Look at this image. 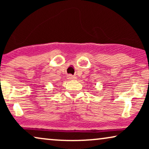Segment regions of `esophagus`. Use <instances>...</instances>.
Returning <instances> with one entry per match:
<instances>
[{"label": "esophagus", "mask_w": 149, "mask_h": 149, "mask_svg": "<svg viewBox=\"0 0 149 149\" xmlns=\"http://www.w3.org/2000/svg\"><path fill=\"white\" fill-rule=\"evenodd\" d=\"M75 78H76V77L72 76V75H69V79H74Z\"/></svg>", "instance_id": "34e87169"}]
</instances>
